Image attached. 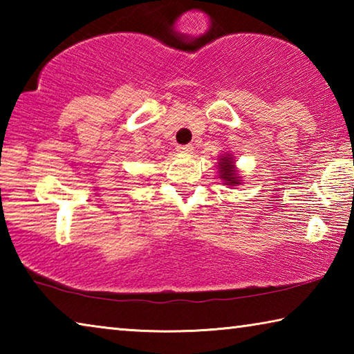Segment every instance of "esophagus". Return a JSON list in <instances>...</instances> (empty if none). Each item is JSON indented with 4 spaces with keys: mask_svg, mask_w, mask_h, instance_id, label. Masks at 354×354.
I'll use <instances>...</instances> for the list:
<instances>
[{
    "mask_svg": "<svg viewBox=\"0 0 354 354\" xmlns=\"http://www.w3.org/2000/svg\"><path fill=\"white\" fill-rule=\"evenodd\" d=\"M178 151L183 153V154H190L192 151H194V147H192V145H179Z\"/></svg>",
    "mask_w": 354,
    "mask_h": 354,
    "instance_id": "esophagus-1",
    "label": "esophagus"
}]
</instances>
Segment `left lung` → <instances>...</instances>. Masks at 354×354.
Instances as JSON below:
<instances>
[{"label": "left lung", "instance_id": "obj_1", "mask_svg": "<svg viewBox=\"0 0 354 354\" xmlns=\"http://www.w3.org/2000/svg\"><path fill=\"white\" fill-rule=\"evenodd\" d=\"M217 173L221 183L225 185H231V187H236V185L243 184V176L241 171L236 167V158L232 153H225L218 156L217 160Z\"/></svg>", "mask_w": 354, "mask_h": 354}]
</instances>
